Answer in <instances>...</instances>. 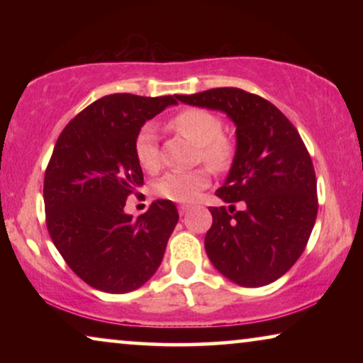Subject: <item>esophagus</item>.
<instances>
[{
  "label": "esophagus",
  "instance_id": "1",
  "mask_svg": "<svg viewBox=\"0 0 363 363\" xmlns=\"http://www.w3.org/2000/svg\"><path fill=\"white\" fill-rule=\"evenodd\" d=\"M178 211H180V216H185L188 211H190V206H186V205H182L180 208H178Z\"/></svg>",
  "mask_w": 363,
  "mask_h": 363
}]
</instances>
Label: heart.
Returning <instances> with one entry per match:
<instances>
[{"label": "heart", "instance_id": "1", "mask_svg": "<svg viewBox=\"0 0 363 363\" xmlns=\"http://www.w3.org/2000/svg\"><path fill=\"white\" fill-rule=\"evenodd\" d=\"M170 125L182 135L200 147V157L208 167L221 170L230 165L235 147L226 135H223V123L215 113L203 108H186L170 121ZM137 162L147 172H155L160 165L157 145V128L152 122L143 123L133 143ZM205 170L170 172L157 182L155 190L160 196L177 203L193 201L208 186Z\"/></svg>", "mask_w": 363, "mask_h": 363}]
</instances>
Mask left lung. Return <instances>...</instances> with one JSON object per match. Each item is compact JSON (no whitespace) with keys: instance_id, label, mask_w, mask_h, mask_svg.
<instances>
[{"instance_id":"left-lung-1","label":"left lung","mask_w":363,"mask_h":363,"mask_svg":"<svg viewBox=\"0 0 363 363\" xmlns=\"http://www.w3.org/2000/svg\"><path fill=\"white\" fill-rule=\"evenodd\" d=\"M175 97L226 113L236 127L235 158L216 190L228 206L210 208L211 264L238 286L271 284L299 259L317 216L315 173L299 132L266 99L236 87Z\"/></svg>"}]
</instances>
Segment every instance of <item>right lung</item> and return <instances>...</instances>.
<instances>
[{
  "label": "right lung",
  "instance_id": "right-lung-1",
  "mask_svg": "<svg viewBox=\"0 0 363 363\" xmlns=\"http://www.w3.org/2000/svg\"><path fill=\"white\" fill-rule=\"evenodd\" d=\"M172 96L111 94L72 118L44 175L48 231L89 286L125 294L155 274L178 223L175 203L153 201L133 220L127 196L143 185L133 143L140 127L175 106Z\"/></svg>",
  "mask_w": 363,
  "mask_h": 363
}]
</instances>
